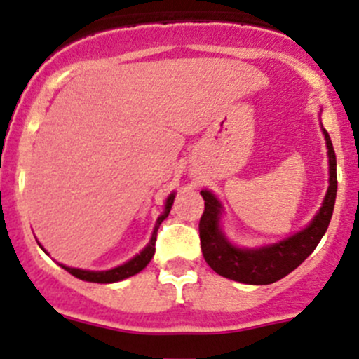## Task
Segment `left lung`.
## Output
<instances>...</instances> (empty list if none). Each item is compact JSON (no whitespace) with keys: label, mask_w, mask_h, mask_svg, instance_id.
Here are the masks:
<instances>
[{"label":"left lung","mask_w":359,"mask_h":359,"mask_svg":"<svg viewBox=\"0 0 359 359\" xmlns=\"http://www.w3.org/2000/svg\"><path fill=\"white\" fill-rule=\"evenodd\" d=\"M329 149V189L318 213L306 229L270 246L244 249L230 244L220 229L222 205L210 191H201L205 211L199 220V239L206 263L222 277L251 285H266L296 270L315 251L327 232L337 196V160L330 135L323 129Z\"/></svg>","instance_id":"obj_1"}]
</instances>
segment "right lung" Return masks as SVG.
<instances>
[{
    "label": "right lung",
    "instance_id": "add662e5",
    "mask_svg": "<svg viewBox=\"0 0 359 359\" xmlns=\"http://www.w3.org/2000/svg\"><path fill=\"white\" fill-rule=\"evenodd\" d=\"M173 199H175V194L172 192V194L167 198V203H165V211L160 215V217H158L156 225H154V230H153V236H151V239H149V244L142 249L137 256H134L130 262L123 263V265L116 266V269L107 270V271H90V270H81V269H70V266H65V265H62V269H65L69 273L74 275V277L81 278V280L96 282V284H111V282L123 280V278L139 273L142 269H146V265H148V263L151 262V258H153L154 249H156L154 248V243H156L158 229H160L161 222L168 217L170 210H172V205H173Z\"/></svg>",
    "mask_w": 359,
    "mask_h": 359
}]
</instances>
